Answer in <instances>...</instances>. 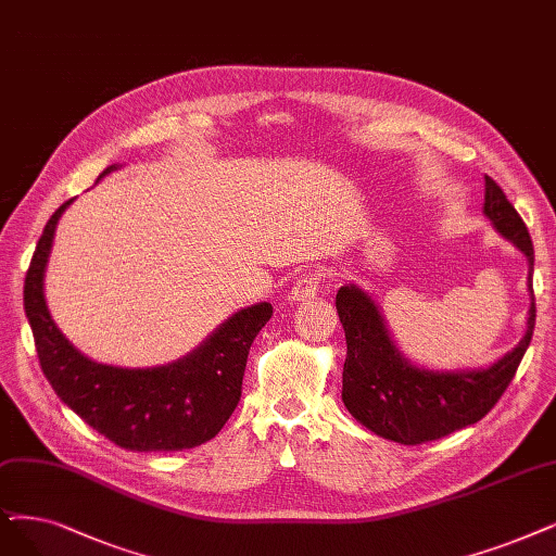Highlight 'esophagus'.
<instances>
[{"label": "esophagus", "mask_w": 556, "mask_h": 556, "mask_svg": "<svg viewBox=\"0 0 556 556\" xmlns=\"http://www.w3.org/2000/svg\"><path fill=\"white\" fill-rule=\"evenodd\" d=\"M324 276L319 271H305L296 278L294 287H292V301H307V299H315L319 292V285H321Z\"/></svg>", "instance_id": "1"}]
</instances>
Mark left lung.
I'll use <instances>...</instances> for the list:
<instances>
[{"label": "left lung", "instance_id": "left-lung-1", "mask_svg": "<svg viewBox=\"0 0 556 556\" xmlns=\"http://www.w3.org/2000/svg\"><path fill=\"white\" fill-rule=\"evenodd\" d=\"M483 212L527 255L531 290L525 338L493 367L481 371H427L408 365L392 344L374 301L358 287H340L336 307L346 336L342 402L376 435L402 445L445 438L491 413L514 381L536 324V299L531 287L534 243L522 216L488 175Z\"/></svg>", "mask_w": 556, "mask_h": 556}]
</instances>
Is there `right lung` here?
<instances>
[{
  "label": "right lung",
  "mask_w": 556,
  "mask_h": 556,
  "mask_svg": "<svg viewBox=\"0 0 556 556\" xmlns=\"http://www.w3.org/2000/svg\"><path fill=\"white\" fill-rule=\"evenodd\" d=\"M71 203L65 201L48 220L25 278V313L42 374L65 406L123 450L182 452L203 445L224 429L239 404L249 351L274 315L271 303L241 309L201 349L166 367L121 369L88 361L61 336L42 296L54 230Z\"/></svg>",
  "instance_id": "1"
}]
</instances>
